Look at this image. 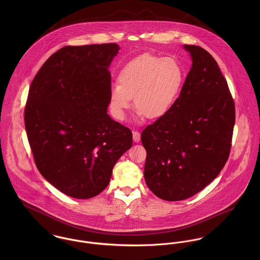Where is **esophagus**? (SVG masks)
I'll return each instance as SVG.
<instances>
[{"label": "esophagus", "instance_id": "34e87169", "mask_svg": "<svg viewBox=\"0 0 260 260\" xmlns=\"http://www.w3.org/2000/svg\"><path fill=\"white\" fill-rule=\"evenodd\" d=\"M132 134H133V141L134 142H136V143H138L139 141H140V133L138 132V131H133L132 132Z\"/></svg>", "mask_w": 260, "mask_h": 260}]
</instances>
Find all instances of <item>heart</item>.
<instances>
[{
    "mask_svg": "<svg viewBox=\"0 0 260 260\" xmlns=\"http://www.w3.org/2000/svg\"><path fill=\"white\" fill-rule=\"evenodd\" d=\"M184 69L175 59L153 54L140 55L128 62L118 80L109 86V108L123 120L134 106L139 117L159 119L172 109L184 84Z\"/></svg>",
    "mask_w": 260,
    "mask_h": 260,
    "instance_id": "1",
    "label": "heart"
}]
</instances>
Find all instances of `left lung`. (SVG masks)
Listing matches in <instances>:
<instances>
[{"label": "left lung", "mask_w": 260, "mask_h": 260, "mask_svg": "<svg viewBox=\"0 0 260 260\" xmlns=\"http://www.w3.org/2000/svg\"><path fill=\"white\" fill-rule=\"evenodd\" d=\"M192 66L172 109L142 132L149 189L167 201L184 200L212 182L231 148L235 108L225 78L203 48L184 45Z\"/></svg>", "instance_id": "1"}]
</instances>
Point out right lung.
I'll list each match as a JSON object with an SVG mask.
<instances>
[{"label":"right lung","mask_w":260,"mask_h":260,"mask_svg":"<svg viewBox=\"0 0 260 260\" xmlns=\"http://www.w3.org/2000/svg\"><path fill=\"white\" fill-rule=\"evenodd\" d=\"M117 44L67 46L32 81L25 127L42 176L77 199L92 198L110 182L132 132L107 114Z\"/></svg>","instance_id":"right-lung-1"}]
</instances>
